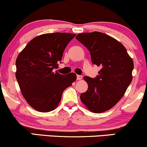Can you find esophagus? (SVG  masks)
Segmentation results:
<instances>
[{
  "label": "esophagus",
  "instance_id": "esophagus-1",
  "mask_svg": "<svg viewBox=\"0 0 147 147\" xmlns=\"http://www.w3.org/2000/svg\"><path fill=\"white\" fill-rule=\"evenodd\" d=\"M82 75H77V80H81V79H82Z\"/></svg>",
  "mask_w": 147,
  "mask_h": 147
}]
</instances>
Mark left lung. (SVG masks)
I'll return each mask as SVG.
<instances>
[{
	"label": "left lung",
	"instance_id": "obj_1",
	"mask_svg": "<svg viewBox=\"0 0 147 147\" xmlns=\"http://www.w3.org/2000/svg\"><path fill=\"white\" fill-rule=\"evenodd\" d=\"M76 38L90 51L92 63L102 68L96 78L84 77L88 88L81 101L92 113L110 110L132 82V59L120 42L104 33H81Z\"/></svg>",
	"mask_w": 147,
	"mask_h": 147
}]
</instances>
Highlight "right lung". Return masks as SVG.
<instances>
[{"label":"right lung","instance_id":"add662e5","mask_svg":"<svg viewBox=\"0 0 147 147\" xmlns=\"http://www.w3.org/2000/svg\"><path fill=\"white\" fill-rule=\"evenodd\" d=\"M75 35L62 32L39 35L32 39L17 57L16 78L22 95L35 110L42 113L55 110L63 90L77 79L74 72L64 76L53 71Z\"/></svg>","mask_w":147,"mask_h":147}]
</instances>
